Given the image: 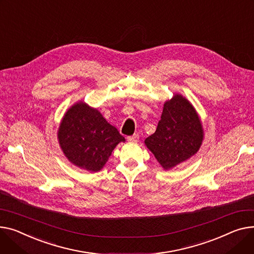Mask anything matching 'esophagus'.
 <instances>
[{"label": "esophagus", "mask_w": 254, "mask_h": 254, "mask_svg": "<svg viewBox=\"0 0 254 254\" xmlns=\"http://www.w3.org/2000/svg\"><path fill=\"white\" fill-rule=\"evenodd\" d=\"M139 140V133H133L132 136L127 137L128 142H137Z\"/></svg>", "instance_id": "1"}]
</instances>
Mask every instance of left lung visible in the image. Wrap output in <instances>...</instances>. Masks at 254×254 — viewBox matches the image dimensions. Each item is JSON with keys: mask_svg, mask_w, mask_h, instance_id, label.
Returning <instances> with one entry per match:
<instances>
[{"mask_svg": "<svg viewBox=\"0 0 254 254\" xmlns=\"http://www.w3.org/2000/svg\"><path fill=\"white\" fill-rule=\"evenodd\" d=\"M202 141L203 128L195 108L176 94L164 103L157 128L145 145L164 170H171L196 154Z\"/></svg>", "mask_w": 254, "mask_h": 254, "instance_id": "1", "label": "left lung"}]
</instances>
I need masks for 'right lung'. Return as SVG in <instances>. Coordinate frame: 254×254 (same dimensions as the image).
Here are the masks:
<instances>
[{"mask_svg":"<svg viewBox=\"0 0 254 254\" xmlns=\"http://www.w3.org/2000/svg\"><path fill=\"white\" fill-rule=\"evenodd\" d=\"M58 141L72 164L89 172H99L116 145L126 140L97 109L80 101L64 114Z\"/></svg>","mask_w":254,"mask_h":254,"instance_id":"right-lung-1","label":"right lung"}]
</instances>
